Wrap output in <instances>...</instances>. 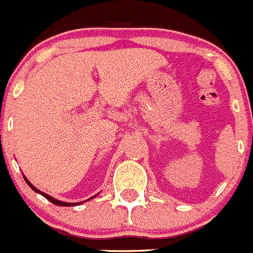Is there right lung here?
Masks as SVG:
<instances>
[{"label": "right lung", "mask_w": 253, "mask_h": 253, "mask_svg": "<svg viewBox=\"0 0 253 253\" xmlns=\"http://www.w3.org/2000/svg\"><path fill=\"white\" fill-rule=\"evenodd\" d=\"M24 179H25V182H26V183H28V186H29V187L32 188L33 191H35V192H37V193H41L42 196H44L45 199L48 200V201H50V203L54 204V205H58V206H75V205H79V204H81V203H74V204H71V203H63V201H60V200H57V199H54V197L49 196V195H47V193L42 192V191H39L38 188H35L34 186H33V184L30 183L29 181H28V178H26L25 175H24ZM94 197H96V195H95V196H93V197H90V199H87V200H91V199H94ZM87 200H85V201H87Z\"/></svg>", "instance_id": "add662e5"}]
</instances>
